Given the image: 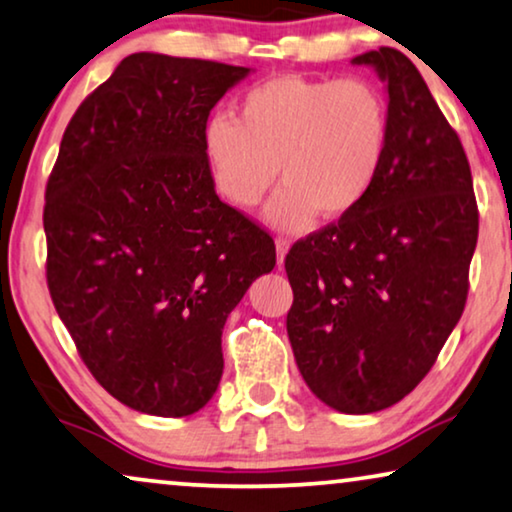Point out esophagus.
<instances>
[{"mask_svg": "<svg viewBox=\"0 0 512 512\" xmlns=\"http://www.w3.org/2000/svg\"><path fill=\"white\" fill-rule=\"evenodd\" d=\"M290 250V241L287 239H276V255H278V266L285 264V255Z\"/></svg>", "mask_w": 512, "mask_h": 512, "instance_id": "34e87169", "label": "esophagus"}]
</instances>
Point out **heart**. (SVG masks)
<instances>
[{
    "label": "heart",
    "instance_id": "1",
    "mask_svg": "<svg viewBox=\"0 0 512 512\" xmlns=\"http://www.w3.org/2000/svg\"><path fill=\"white\" fill-rule=\"evenodd\" d=\"M390 136V106L376 83L283 74L253 85L236 120L208 118L201 148L215 187L236 208H255L280 178L264 218L304 232L318 215L338 220L362 206Z\"/></svg>",
    "mask_w": 512,
    "mask_h": 512
}]
</instances>
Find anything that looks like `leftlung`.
Segmentation results:
<instances>
[{"instance_id":"left-lung-1","label":"left lung","mask_w":512,"mask_h":512,"mask_svg":"<svg viewBox=\"0 0 512 512\" xmlns=\"http://www.w3.org/2000/svg\"><path fill=\"white\" fill-rule=\"evenodd\" d=\"M387 90V160L362 206L294 243L287 313L306 385L338 413L410 394L464 313L478 243L469 160L436 99L397 48L352 57Z\"/></svg>"}]
</instances>
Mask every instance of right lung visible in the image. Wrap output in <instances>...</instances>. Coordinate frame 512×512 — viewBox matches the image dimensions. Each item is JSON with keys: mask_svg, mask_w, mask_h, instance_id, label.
I'll return each mask as SVG.
<instances>
[{"mask_svg": "<svg viewBox=\"0 0 512 512\" xmlns=\"http://www.w3.org/2000/svg\"><path fill=\"white\" fill-rule=\"evenodd\" d=\"M250 71L134 53L78 106L48 178V290L111 397L157 417L204 408L222 329L276 266L271 236L220 201L201 134Z\"/></svg>", "mask_w": 512, "mask_h": 512, "instance_id": "right-lung-1", "label": "right lung"}]
</instances>
